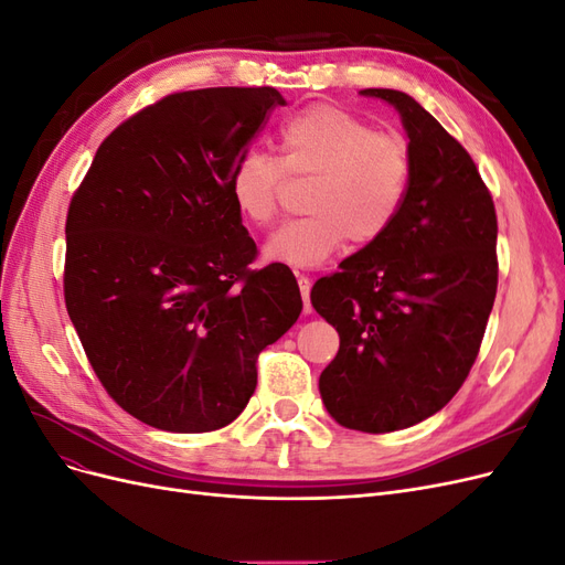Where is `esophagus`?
Instances as JSON below:
<instances>
[{
	"mask_svg": "<svg viewBox=\"0 0 565 565\" xmlns=\"http://www.w3.org/2000/svg\"><path fill=\"white\" fill-rule=\"evenodd\" d=\"M299 280V289H301V299H303V313L309 316L311 311H313V306H311V280L306 278V276H299L297 278Z\"/></svg>",
	"mask_w": 565,
	"mask_h": 565,
	"instance_id": "esophagus-1",
	"label": "esophagus"
}]
</instances>
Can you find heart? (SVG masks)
Returning a JSON list of instances; mask_svg holds the SVG:
<instances>
[{"instance_id":"b5f03b06","label":"heart","mask_w":565,"mask_h":565,"mask_svg":"<svg viewBox=\"0 0 565 565\" xmlns=\"http://www.w3.org/2000/svg\"><path fill=\"white\" fill-rule=\"evenodd\" d=\"M282 162L252 148L231 174V195L249 224L268 226L278 214L285 172L311 179L303 210L273 233L264 256L295 268H316L351 243L372 245L396 224L413 158L401 136L380 134L365 119L334 106H313L280 127Z\"/></svg>"}]
</instances>
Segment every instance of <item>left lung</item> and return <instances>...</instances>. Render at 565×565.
Instances as JSON below:
<instances>
[{"label": "left lung", "instance_id": "8db88e82", "mask_svg": "<svg viewBox=\"0 0 565 565\" xmlns=\"http://www.w3.org/2000/svg\"><path fill=\"white\" fill-rule=\"evenodd\" d=\"M401 115L413 181L377 243L311 289L339 332L320 398L347 429L388 434L436 415L465 384L498 292V216L481 174L438 119L396 89H363Z\"/></svg>", "mask_w": 565, "mask_h": 565}]
</instances>
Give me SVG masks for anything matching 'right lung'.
Instances as JSON below:
<instances>
[{"instance_id":"1","label":"right lung","mask_w":565,"mask_h":565,"mask_svg":"<svg viewBox=\"0 0 565 565\" xmlns=\"http://www.w3.org/2000/svg\"><path fill=\"white\" fill-rule=\"evenodd\" d=\"M285 98L273 87L164 96L98 146L65 221V306L113 401L172 434L231 424L256 355L301 313L292 270L256 245L231 174Z\"/></svg>"}]
</instances>
